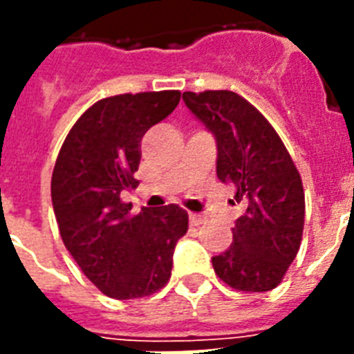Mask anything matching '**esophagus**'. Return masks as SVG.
<instances>
[{
    "label": "esophagus",
    "mask_w": 354,
    "mask_h": 354,
    "mask_svg": "<svg viewBox=\"0 0 354 354\" xmlns=\"http://www.w3.org/2000/svg\"><path fill=\"white\" fill-rule=\"evenodd\" d=\"M189 222H191V226H200V224H204L205 222V216L191 213V215H189Z\"/></svg>",
    "instance_id": "obj_1"
}]
</instances>
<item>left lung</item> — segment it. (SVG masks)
Returning <instances> with one entry per match:
<instances>
[{"mask_svg":"<svg viewBox=\"0 0 354 354\" xmlns=\"http://www.w3.org/2000/svg\"><path fill=\"white\" fill-rule=\"evenodd\" d=\"M183 101L215 136L216 176L235 189V200L244 205L232 227V246L213 257V268L235 290H272L301 244V176L274 127L246 99L209 90L185 91Z\"/></svg>","mask_w":354,"mask_h":354,"instance_id":"left-lung-1","label":"left lung"}]
</instances>
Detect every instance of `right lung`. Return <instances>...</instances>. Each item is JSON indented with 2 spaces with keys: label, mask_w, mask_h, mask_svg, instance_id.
Listing matches in <instances>:
<instances>
[{
  "label": "right lung",
  "mask_w": 354,
  "mask_h": 354,
  "mask_svg": "<svg viewBox=\"0 0 354 354\" xmlns=\"http://www.w3.org/2000/svg\"><path fill=\"white\" fill-rule=\"evenodd\" d=\"M182 93L145 91L106 97L69 130L51 178V200L64 246L93 285L113 299L154 294L171 279L172 253L187 233V211L132 204L121 193L136 187L141 139L172 113Z\"/></svg>",
  "instance_id": "add662e5"
}]
</instances>
